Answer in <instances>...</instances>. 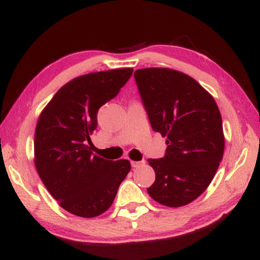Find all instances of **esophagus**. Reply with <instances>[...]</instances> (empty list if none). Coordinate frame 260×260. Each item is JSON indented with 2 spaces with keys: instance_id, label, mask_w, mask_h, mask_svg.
Here are the masks:
<instances>
[{
  "instance_id": "obj_1",
  "label": "esophagus",
  "mask_w": 260,
  "mask_h": 260,
  "mask_svg": "<svg viewBox=\"0 0 260 260\" xmlns=\"http://www.w3.org/2000/svg\"><path fill=\"white\" fill-rule=\"evenodd\" d=\"M144 163H145L144 160H142V161H135V160H133V161H131V167H133L134 169H137V168H141L142 165H144Z\"/></svg>"
}]
</instances>
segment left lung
<instances>
[{
    "label": "left lung",
    "instance_id": "8db88e82",
    "mask_svg": "<svg viewBox=\"0 0 260 260\" xmlns=\"http://www.w3.org/2000/svg\"><path fill=\"white\" fill-rule=\"evenodd\" d=\"M135 80L152 129L167 137V153L148 159L156 174L148 187L169 208L190 204L208 189L224 155L221 115L211 93L182 71L145 68Z\"/></svg>",
    "mask_w": 260,
    "mask_h": 260
}]
</instances>
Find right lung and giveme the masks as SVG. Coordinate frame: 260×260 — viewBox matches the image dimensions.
Returning <instances> with one entry per match:
<instances>
[{
  "instance_id": "obj_1",
  "label": "right lung",
  "mask_w": 260,
  "mask_h": 260,
  "mask_svg": "<svg viewBox=\"0 0 260 260\" xmlns=\"http://www.w3.org/2000/svg\"><path fill=\"white\" fill-rule=\"evenodd\" d=\"M134 69L82 75L68 82L41 112L34 139V161L44 186L66 211L93 218L110 208L130 172L127 159L92 155L97 112L117 95Z\"/></svg>"
}]
</instances>
